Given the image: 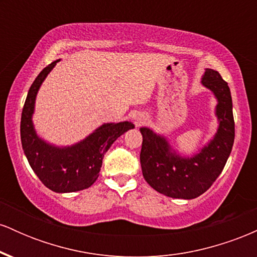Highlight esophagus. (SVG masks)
<instances>
[{"label": "esophagus", "mask_w": 257, "mask_h": 257, "mask_svg": "<svg viewBox=\"0 0 257 257\" xmlns=\"http://www.w3.org/2000/svg\"><path fill=\"white\" fill-rule=\"evenodd\" d=\"M141 123H143V122H141V120H139V122H138V124H141Z\"/></svg>", "instance_id": "esophagus-1"}]
</instances>
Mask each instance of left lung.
<instances>
[{
	"label": "left lung",
	"mask_w": 257,
	"mask_h": 257,
	"mask_svg": "<svg viewBox=\"0 0 257 257\" xmlns=\"http://www.w3.org/2000/svg\"><path fill=\"white\" fill-rule=\"evenodd\" d=\"M204 87L217 99L220 124L210 143L193 157H181L173 151L166 138L141 128L140 163L143 175L153 190L172 198L193 199L209 190L225 167L234 143V119L229 87L217 71L206 69Z\"/></svg>",
	"instance_id": "obj_1"
}]
</instances>
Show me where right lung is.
Segmentation results:
<instances>
[{
	"instance_id": "obj_1",
	"label": "right lung",
	"mask_w": 257,
	"mask_h": 257,
	"mask_svg": "<svg viewBox=\"0 0 257 257\" xmlns=\"http://www.w3.org/2000/svg\"><path fill=\"white\" fill-rule=\"evenodd\" d=\"M59 60L46 66L29 89L20 122V138L32 170L49 190L58 193L76 192L90 187L99 176L104 155L116 139L134 128L131 122L106 123L81 143L57 147L37 137L32 124L35 99L41 84Z\"/></svg>"
}]
</instances>
